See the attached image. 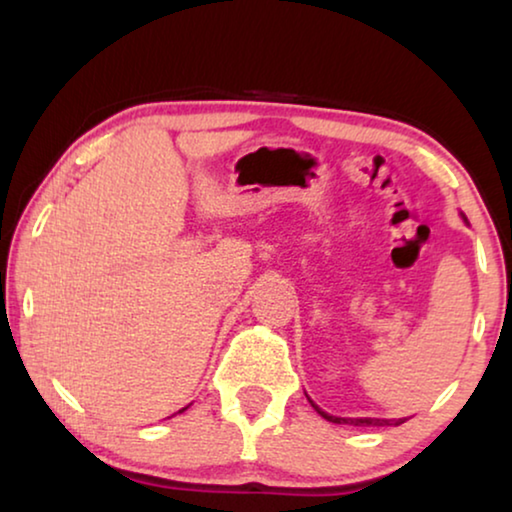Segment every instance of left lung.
Listing matches in <instances>:
<instances>
[{
  "label": "left lung",
  "instance_id": "1",
  "mask_svg": "<svg viewBox=\"0 0 512 512\" xmlns=\"http://www.w3.org/2000/svg\"><path fill=\"white\" fill-rule=\"evenodd\" d=\"M309 403H311L313 410H316L322 416V419H327L332 423H350V426H400V423H405V419H368V416H366V419H343V416H332V414L322 412L311 398H309Z\"/></svg>",
  "mask_w": 512,
  "mask_h": 512
}]
</instances>
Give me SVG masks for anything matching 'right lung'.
<instances>
[{
  "label": "right lung",
  "instance_id": "obj_1",
  "mask_svg": "<svg viewBox=\"0 0 512 512\" xmlns=\"http://www.w3.org/2000/svg\"><path fill=\"white\" fill-rule=\"evenodd\" d=\"M187 410V407H183V410H180V412H185Z\"/></svg>",
  "mask_w": 512,
  "mask_h": 512
}]
</instances>
